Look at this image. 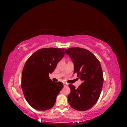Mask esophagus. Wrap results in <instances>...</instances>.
Instances as JSON below:
<instances>
[{
	"label": "esophagus",
	"mask_w": 127,
	"mask_h": 127,
	"mask_svg": "<svg viewBox=\"0 0 127 127\" xmlns=\"http://www.w3.org/2000/svg\"><path fill=\"white\" fill-rule=\"evenodd\" d=\"M68 84H66V83H64V87H67L68 86Z\"/></svg>",
	"instance_id": "34e87169"
}]
</instances>
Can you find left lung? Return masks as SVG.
I'll use <instances>...</instances> for the list:
<instances>
[{
    "label": "left lung",
    "mask_w": 127,
    "mask_h": 127,
    "mask_svg": "<svg viewBox=\"0 0 127 127\" xmlns=\"http://www.w3.org/2000/svg\"><path fill=\"white\" fill-rule=\"evenodd\" d=\"M66 54L71 58L74 65V74L82 80L78 88L69 84L70 93L68 101L72 108L86 111L97 102L103 84V74L100 63L88 50L78 47L69 48Z\"/></svg>",
    "instance_id": "left-lung-1"
}]
</instances>
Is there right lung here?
I'll return each instance as SVG.
<instances>
[{
  "instance_id": "add662e5",
  "label": "right lung",
  "mask_w": 127,
  "mask_h": 127,
  "mask_svg": "<svg viewBox=\"0 0 127 127\" xmlns=\"http://www.w3.org/2000/svg\"><path fill=\"white\" fill-rule=\"evenodd\" d=\"M64 49L38 50L26 61L22 71L21 86L26 101L34 109L45 111L54 106L63 84L49 77L64 56Z\"/></svg>"
}]
</instances>
